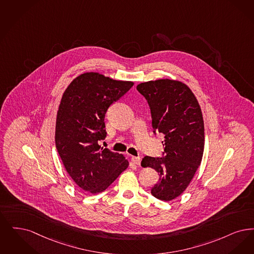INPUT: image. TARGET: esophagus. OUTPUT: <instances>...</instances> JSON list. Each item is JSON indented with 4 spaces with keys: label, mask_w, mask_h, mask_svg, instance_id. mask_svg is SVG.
I'll list each match as a JSON object with an SVG mask.
<instances>
[{
    "label": "esophagus",
    "mask_w": 254,
    "mask_h": 254,
    "mask_svg": "<svg viewBox=\"0 0 254 254\" xmlns=\"http://www.w3.org/2000/svg\"><path fill=\"white\" fill-rule=\"evenodd\" d=\"M132 163H134L135 165H140V161L141 158L139 156H132Z\"/></svg>",
    "instance_id": "1"
}]
</instances>
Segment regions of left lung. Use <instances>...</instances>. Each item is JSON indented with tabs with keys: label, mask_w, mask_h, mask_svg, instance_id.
I'll list each match as a JSON object with an SVG mask.
<instances>
[{
	"label": "left lung",
	"mask_w": 254,
	"mask_h": 254,
	"mask_svg": "<svg viewBox=\"0 0 254 254\" xmlns=\"http://www.w3.org/2000/svg\"><path fill=\"white\" fill-rule=\"evenodd\" d=\"M136 89L149 104L153 132L164 135L162 157L146 155L141 166L159 175L152 194L170 201L186 190L201 163L205 142L202 112L193 93L180 81L151 80Z\"/></svg>",
	"instance_id": "8db88e82"
}]
</instances>
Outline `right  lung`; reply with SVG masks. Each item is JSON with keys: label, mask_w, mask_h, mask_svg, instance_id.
<instances>
[{"label": "right lung", "mask_w": 254, "mask_h": 254, "mask_svg": "<svg viewBox=\"0 0 254 254\" xmlns=\"http://www.w3.org/2000/svg\"><path fill=\"white\" fill-rule=\"evenodd\" d=\"M132 85V81L84 73L69 84L61 100L56 148L69 176L90 193L106 190L129 165L123 155L99 143L107 134L106 112Z\"/></svg>", "instance_id": "1"}]
</instances>
